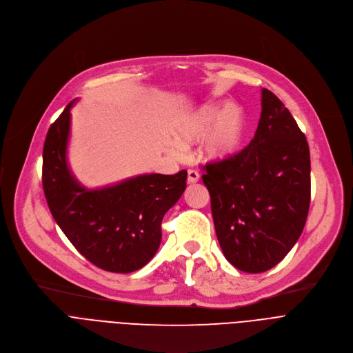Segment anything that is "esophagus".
Returning a JSON list of instances; mask_svg holds the SVG:
<instances>
[{
	"mask_svg": "<svg viewBox=\"0 0 353 353\" xmlns=\"http://www.w3.org/2000/svg\"><path fill=\"white\" fill-rule=\"evenodd\" d=\"M199 180V173L196 172V170H194V169H188V172H187V181L188 183H196Z\"/></svg>",
	"mask_w": 353,
	"mask_h": 353,
	"instance_id": "obj_1",
	"label": "esophagus"
}]
</instances>
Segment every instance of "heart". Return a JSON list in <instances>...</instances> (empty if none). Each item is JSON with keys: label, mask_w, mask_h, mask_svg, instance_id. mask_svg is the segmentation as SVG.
Wrapping results in <instances>:
<instances>
[{"label": "heart", "mask_w": 353, "mask_h": 353, "mask_svg": "<svg viewBox=\"0 0 353 353\" xmlns=\"http://www.w3.org/2000/svg\"><path fill=\"white\" fill-rule=\"evenodd\" d=\"M173 138L180 146L203 139V154L211 162L232 158L241 145L244 134V114L236 105H204L195 110L181 113L173 121ZM180 155V149H174Z\"/></svg>", "instance_id": "obj_1"}]
</instances>
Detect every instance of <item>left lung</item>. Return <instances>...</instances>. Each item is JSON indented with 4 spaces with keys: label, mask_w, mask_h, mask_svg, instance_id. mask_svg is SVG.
<instances>
[{
    "label": "left lung",
    "mask_w": 353,
    "mask_h": 353,
    "mask_svg": "<svg viewBox=\"0 0 353 353\" xmlns=\"http://www.w3.org/2000/svg\"><path fill=\"white\" fill-rule=\"evenodd\" d=\"M203 170L226 260L248 274L281 263L307 219L310 150L296 120L271 90H261L254 138L239 154L207 163Z\"/></svg>",
    "instance_id": "8db88e82"
}]
</instances>
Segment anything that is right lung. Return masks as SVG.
Instances as JSON below:
<instances>
[{"label":"right lung","mask_w":353,"mask_h":353,"mask_svg":"<svg viewBox=\"0 0 353 353\" xmlns=\"http://www.w3.org/2000/svg\"><path fill=\"white\" fill-rule=\"evenodd\" d=\"M50 125L43 148V190L54 221L79 253L109 272L146 265L159 248L162 219L185 190L187 172L141 174L88 190L67 163L71 108Z\"/></svg>","instance_id":"right-lung-1"}]
</instances>
